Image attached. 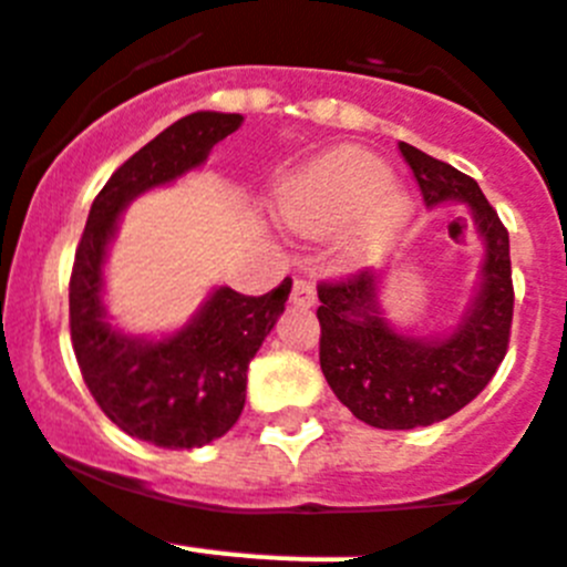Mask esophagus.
<instances>
[{"label": "esophagus", "mask_w": 567, "mask_h": 567, "mask_svg": "<svg viewBox=\"0 0 567 567\" xmlns=\"http://www.w3.org/2000/svg\"><path fill=\"white\" fill-rule=\"evenodd\" d=\"M290 302L299 305V308H311L317 302V290H313V282L308 279H293V288H290Z\"/></svg>", "instance_id": "obj_1"}]
</instances>
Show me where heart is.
Here are the masks:
<instances>
[{
    "instance_id": "heart-1",
    "label": "heart",
    "mask_w": 567,
    "mask_h": 567,
    "mask_svg": "<svg viewBox=\"0 0 567 567\" xmlns=\"http://www.w3.org/2000/svg\"><path fill=\"white\" fill-rule=\"evenodd\" d=\"M391 185V171L377 156L339 147L288 176L277 190V208L285 225L305 236L339 234L362 219L357 250L365 254L405 216V199Z\"/></svg>"
}]
</instances>
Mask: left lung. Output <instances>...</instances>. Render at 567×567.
Here are the masks:
<instances>
[{
    "mask_svg": "<svg viewBox=\"0 0 567 567\" xmlns=\"http://www.w3.org/2000/svg\"><path fill=\"white\" fill-rule=\"evenodd\" d=\"M402 159L425 205L467 202L485 239L480 297L445 339L393 333L377 308V274L353 270L322 279L319 293V365L331 391L365 425L411 431L442 422L476 400L508 353L514 322L508 228L474 179L447 162L400 142Z\"/></svg>",
    "mask_w": 567,
    "mask_h": 567,
    "instance_id": "left-lung-1",
    "label": "left lung"
}]
</instances>
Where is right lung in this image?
Wrapping results in <instances>:
<instances>
[{"instance_id": "1", "label": "right lung", "mask_w": 567, "mask_h": 567, "mask_svg": "<svg viewBox=\"0 0 567 567\" xmlns=\"http://www.w3.org/2000/svg\"><path fill=\"white\" fill-rule=\"evenodd\" d=\"M239 125V113L199 111L140 147L96 194L73 256L68 302L79 371L107 420L151 445L202 447L236 425L250 359L285 311L290 279L262 297L219 288L185 331L165 342H140L102 319V259L127 202L202 165Z\"/></svg>"}]
</instances>
